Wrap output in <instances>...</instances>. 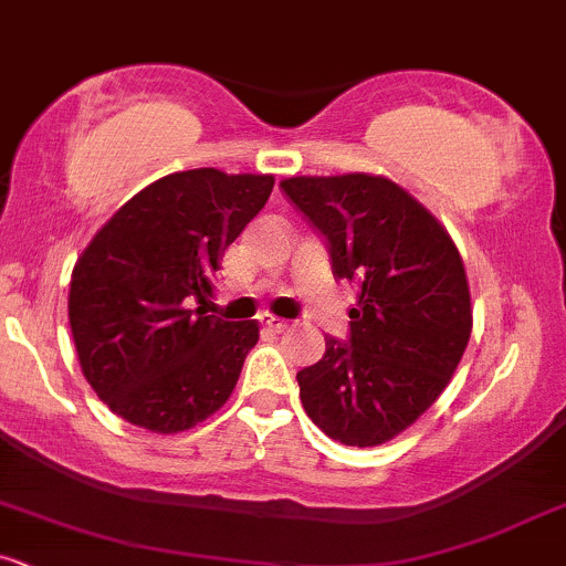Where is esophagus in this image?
I'll use <instances>...</instances> for the list:
<instances>
[{"instance_id": "esophagus-1", "label": "esophagus", "mask_w": 566, "mask_h": 566, "mask_svg": "<svg viewBox=\"0 0 566 566\" xmlns=\"http://www.w3.org/2000/svg\"><path fill=\"white\" fill-rule=\"evenodd\" d=\"M261 324H264L270 332H277V334L289 329V321L277 318V315H261Z\"/></svg>"}]
</instances>
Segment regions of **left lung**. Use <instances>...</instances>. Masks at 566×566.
Here are the masks:
<instances>
[{
    "label": "left lung",
    "mask_w": 566,
    "mask_h": 566,
    "mask_svg": "<svg viewBox=\"0 0 566 566\" xmlns=\"http://www.w3.org/2000/svg\"><path fill=\"white\" fill-rule=\"evenodd\" d=\"M281 186L326 237L334 275L358 289L348 343L326 337L324 358L296 373L302 407L343 446H382L437 402L464 356V261L448 229L382 175H296Z\"/></svg>",
    "instance_id": "1"
}]
</instances>
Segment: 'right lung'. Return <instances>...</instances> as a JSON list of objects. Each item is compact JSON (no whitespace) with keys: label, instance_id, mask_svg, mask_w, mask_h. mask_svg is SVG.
I'll return each mask as SVG.
<instances>
[{"label":"right lung","instance_id":"right-lung-1","mask_svg":"<svg viewBox=\"0 0 566 566\" xmlns=\"http://www.w3.org/2000/svg\"><path fill=\"white\" fill-rule=\"evenodd\" d=\"M272 186V175L212 167L164 175L77 256L72 339L88 386L115 416L178 434L232 397L259 324L208 315L212 275Z\"/></svg>","mask_w":566,"mask_h":566}]
</instances>
